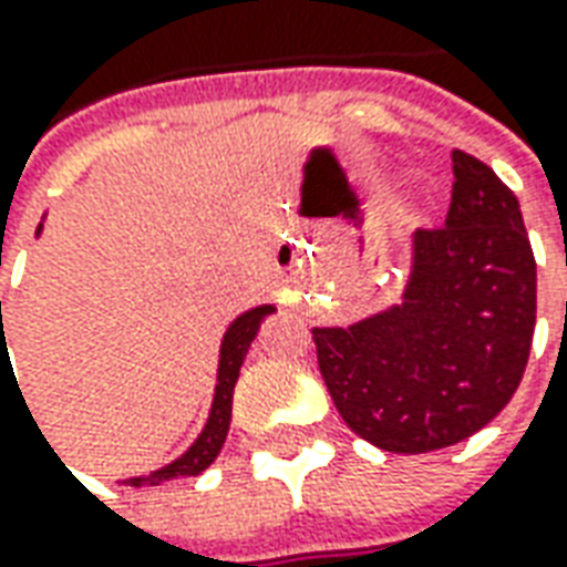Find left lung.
Listing matches in <instances>:
<instances>
[{
  "instance_id": "8db88e82",
  "label": "left lung",
  "mask_w": 567,
  "mask_h": 567,
  "mask_svg": "<svg viewBox=\"0 0 567 567\" xmlns=\"http://www.w3.org/2000/svg\"><path fill=\"white\" fill-rule=\"evenodd\" d=\"M451 172L445 227L411 236L399 303L312 328L343 423L393 454L478 433L513 399L532 352L537 264L516 193L461 150Z\"/></svg>"
}]
</instances>
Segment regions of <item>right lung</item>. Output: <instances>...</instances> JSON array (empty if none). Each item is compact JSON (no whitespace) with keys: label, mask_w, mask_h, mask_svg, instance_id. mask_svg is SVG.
I'll list each match as a JSON object with an SVG mask.
<instances>
[{"label":"right lung","mask_w":567,"mask_h":567,"mask_svg":"<svg viewBox=\"0 0 567 567\" xmlns=\"http://www.w3.org/2000/svg\"><path fill=\"white\" fill-rule=\"evenodd\" d=\"M42 233V224L35 229V236ZM276 312L272 303H260L251 310L239 312L224 331L220 340V355H217V383H215V399H212V411H208V421L202 426V433L196 435V442L189 445L181 457H174L172 463H165L159 470L146 473V476H132L122 478V485H134V488H144V485H165L172 478H189L199 476L202 470H208L217 461V454L224 449L229 433V421H233V390H236V380H239V368H243L245 355L251 350V340L260 331V322ZM0 328H2V300H0ZM6 334V331H2ZM8 343L2 338V355H6Z\"/></svg>","instance_id":"add662e5"}]
</instances>
